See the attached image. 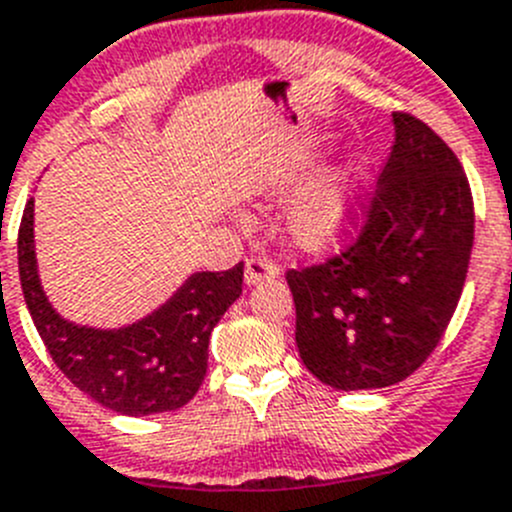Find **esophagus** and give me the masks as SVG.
Masks as SVG:
<instances>
[{
    "label": "esophagus",
    "instance_id": "34e87169",
    "mask_svg": "<svg viewBox=\"0 0 512 512\" xmlns=\"http://www.w3.org/2000/svg\"><path fill=\"white\" fill-rule=\"evenodd\" d=\"M278 272L280 267L272 260H267V257H250V260L245 262V283L247 285L265 283V280L278 278Z\"/></svg>",
    "mask_w": 512,
    "mask_h": 512
}]
</instances>
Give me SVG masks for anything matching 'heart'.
<instances>
[{
    "instance_id": "heart-1",
    "label": "heart",
    "mask_w": 512,
    "mask_h": 512,
    "mask_svg": "<svg viewBox=\"0 0 512 512\" xmlns=\"http://www.w3.org/2000/svg\"><path fill=\"white\" fill-rule=\"evenodd\" d=\"M303 191V181L290 176L280 186V197H295ZM356 222L353 189L346 176H333L315 186L293 207L288 217V232L303 250L326 252L341 245Z\"/></svg>"
}]
</instances>
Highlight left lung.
<instances>
[{"label":"left lung","mask_w":512,"mask_h":512,"mask_svg":"<svg viewBox=\"0 0 512 512\" xmlns=\"http://www.w3.org/2000/svg\"><path fill=\"white\" fill-rule=\"evenodd\" d=\"M348 245L285 272L305 369L341 391L399 384L432 356L460 303L475 207L460 159L394 111L384 174Z\"/></svg>","instance_id":"left-lung-1"}]
</instances>
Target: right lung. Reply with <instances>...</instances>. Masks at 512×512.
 I'll return each instance as SVG.
<instances>
[{"instance_id":"obj_1","label":"right lung","mask_w":512,"mask_h":512,"mask_svg":"<svg viewBox=\"0 0 512 512\" xmlns=\"http://www.w3.org/2000/svg\"><path fill=\"white\" fill-rule=\"evenodd\" d=\"M35 202H27L17 237L19 283L37 333L57 369L100 407L128 417L174 412L207 376L209 336L240 298L245 265L197 272L179 293L143 321L118 331L68 323L42 293L32 237Z\"/></svg>"}]
</instances>
